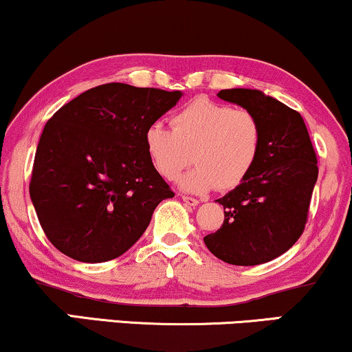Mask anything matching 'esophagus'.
Masks as SVG:
<instances>
[{
    "label": "esophagus",
    "instance_id": "34e87169",
    "mask_svg": "<svg viewBox=\"0 0 352 352\" xmlns=\"http://www.w3.org/2000/svg\"><path fill=\"white\" fill-rule=\"evenodd\" d=\"M182 202H184L186 205H189V207H197V205L200 204V200H197V199H194V197H182Z\"/></svg>",
    "mask_w": 352,
    "mask_h": 352
}]
</instances>
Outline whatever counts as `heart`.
Segmentation results:
<instances>
[{
    "label": "heart",
    "mask_w": 352,
    "mask_h": 352,
    "mask_svg": "<svg viewBox=\"0 0 352 352\" xmlns=\"http://www.w3.org/2000/svg\"><path fill=\"white\" fill-rule=\"evenodd\" d=\"M171 124L173 129L150 126L145 147L153 166L166 179H175L192 157L195 166L177 177L186 192L236 187L257 162L262 131L257 118L245 109L197 98L179 109Z\"/></svg>",
    "instance_id": "1"
}]
</instances>
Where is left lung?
Returning <instances> with one entry per match:
<instances>
[{"label": "left lung", "instance_id": "1", "mask_svg": "<svg viewBox=\"0 0 352 352\" xmlns=\"http://www.w3.org/2000/svg\"><path fill=\"white\" fill-rule=\"evenodd\" d=\"M217 97L257 118L262 145L248 177L217 200L225 221L204 243L231 265H260L285 254L302 234L318 177L317 157L302 116L285 103L255 89H226Z\"/></svg>", "mask_w": 352, "mask_h": 352}]
</instances>
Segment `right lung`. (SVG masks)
I'll return each instance as SVG.
<instances>
[{
	"mask_svg": "<svg viewBox=\"0 0 352 352\" xmlns=\"http://www.w3.org/2000/svg\"><path fill=\"white\" fill-rule=\"evenodd\" d=\"M181 97L111 82L54 113L30 179L32 204L54 248L100 263L139 241L157 205L175 197L148 157L145 132Z\"/></svg>",
	"mask_w": 352,
	"mask_h": 352,
	"instance_id": "obj_1",
	"label": "right lung"
}]
</instances>
